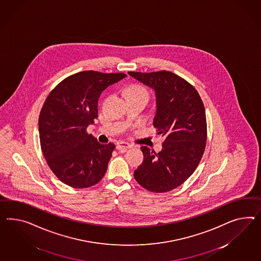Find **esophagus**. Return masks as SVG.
Here are the masks:
<instances>
[{
    "label": "esophagus",
    "instance_id": "obj_1",
    "mask_svg": "<svg viewBox=\"0 0 261 261\" xmlns=\"http://www.w3.org/2000/svg\"><path fill=\"white\" fill-rule=\"evenodd\" d=\"M132 147V145L131 144H129V143H127V142H124V141H120V142H118V144H117V149L120 151V152H125L127 149L131 148Z\"/></svg>",
    "mask_w": 261,
    "mask_h": 261
}]
</instances>
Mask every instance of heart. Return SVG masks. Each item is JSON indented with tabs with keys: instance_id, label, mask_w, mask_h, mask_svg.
I'll list each match as a JSON object with an SVG mask.
<instances>
[{
	"instance_id": "obj_1",
	"label": "heart",
	"mask_w": 261,
	"mask_h": 261,
	"mask_svg": "<svg viewBox=\"0 0 261 261\" xmlns=\"http://www.w3.org/2000/svg\"><path fill=\"white\" fill-rule=\"evenodd\" d=\"M127 96L128 95H132V94H147L148 93L146 91V89L144 87H142L141 85H131L130 87H128L126 90Z\"/></svg>"
}]
</instances>
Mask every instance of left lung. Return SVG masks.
I'll list each match as a JSON object with an SVG mask.
<instances>
[{"label": "left lung", "mask_w": 261, "mask_h": 261, "mask_svg": "<svg viewBox=\"0 0 261 261\" xmlns=\"http://www.w3.org/2000/svg\"><path fill=\"white\" fill-rule=\"evenodd\" d=\"M128 74L155 91L153 125L164 138L159 153L141 146L144 159L135 170V178L151 192L173 190L195 172L204 153L207 126L203 102L193 85L169 71Z\"/></svg>", "instance_id": "left-lung-1"}]
</instances>
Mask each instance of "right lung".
Wrapping results in <instances>:
<instances>
[{"label": "right lung", "instance_id": "right-lung-1", "mask_svg": "<svg viewBox=\"0 0 261 261\" xmlns=\"http://www.w3.org/2000/svg\"><path fill=\"white\" fill-rule=\"evenodd\" d=\"M124 73L83 71L64 79L50 92L39 117L42 154L64 184L88 188L106 174L115 144H100L86 128L98 118L101 92Z\"/></svg>", "mask_w": 261, "mask_h": 261}]
</instances>
